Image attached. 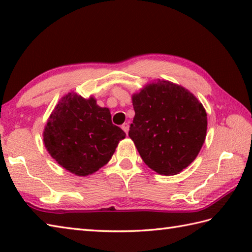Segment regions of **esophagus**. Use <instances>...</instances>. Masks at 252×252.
<instances>
[{"label":"esophagus","mask_w":252,"mask_h":252,"mask_svg":"<svg viewBox=\"0 0 252 252\" xmlns=\"http://www.w3.org/2000/svg\"><path fill=\"white\" fill-rule=\"evenodd\" d=\"M122 130L126 132V133L127 134V132H129V127H130V126H129V123H123L122 125Z\"/></svg>","instance_id":"1"}]
</instances>
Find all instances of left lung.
I'll return each mask as SVG.
<instances>
[{"instance_id": "1", "label": "left lung", "mask_w": 252, "mask_h": 252, "mask_svg": "<svg viewBox=\"0 0 252 252\" xmlns=\"http://www.w3.org/2000/svg\"><path fill=\"white\" fill-rule=\"evenodd\" d=\"M129 136L149 168L174 176L197 158L207 134V113L180 85L159 80L132 96Z\"/></svg>"}]
</instances>
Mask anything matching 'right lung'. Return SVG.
<instances>
[{
    "mask_svg": "<svg viewBox=\"0 0 252 252\" xmlns=\"http://www.w3.org/2000/svg\"><path fill=\"white\" fill-rule=\"evenodd\" d=\"M126 133L111 121L108 108L94 97L67 93L59 101L44 127L43 141L50 156L80 177L94 173L108 163Z\"/></svg>",
    "mask_w": 252,
    "mask_h": 252,
    "instance_id": "obj_1",
    "label": "right lung"
}]
</instances>
